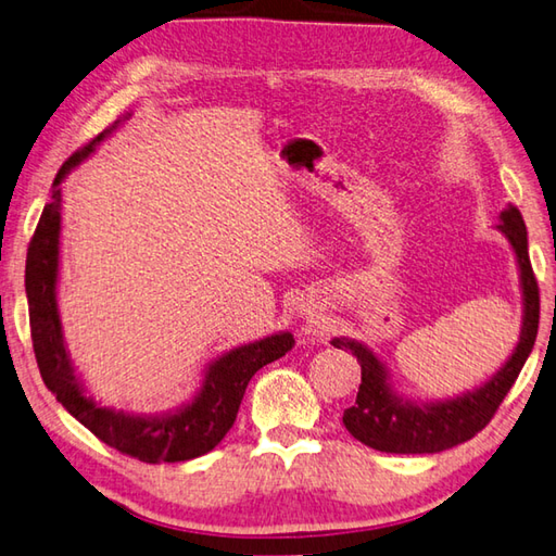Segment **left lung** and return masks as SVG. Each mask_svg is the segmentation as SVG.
Wrapping results in <instances>:
<instances>
[{
    "instance_id": "1",
    "label": "left lung",
    "mask_w": 556,
    "mask_h": 556,
    "mask_svg": "<svg viewBox=\"0 0 556 556\" xmlns=\"http://www.w3.org/2000/svg\"><path fill=\"white\" fill-rule=\"evenodd\" d=\"M498 229L516 249L522 295H526V319H522L518 349L513 351L504 368L491 377L481 390L467 392L465 396L450 402L416 406L392 394L384 368L372 351L358 341L333 339L331 343L337 349L351 351L361 363L358 396H355V404L343 412V426L349 428L355 441L380 450V453H441V450L455 447L475 438L494 418L513 382L518 380L522 365H526L532 345H535L540 327V288L528 254V229L516 205H508L501 213Z\"/></svg>"
}]
</instances>
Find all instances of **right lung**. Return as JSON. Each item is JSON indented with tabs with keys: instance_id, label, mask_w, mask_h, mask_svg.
<instances>
[{
	"instance_id": "right-lung-1",
	"label": "right lung",
	"mask_w": 556,
	"mask_h": 556,
	"mask_svg": "<svg viewBox=\"0 0 556 556\" xmlns=\"http://www.w3.org/2000/svg\"><path fill=\"white\" fill-rule=\"evenodd\" d=\"M99 132L79 148L60 166L52 181L50 203L43 207L38 227L30 237L26 254V298L30 319V341L40 377L55 400L77 418L81 426L128 457L140 463H184V459L201 457L223 441L229 428L235 426L239 404L244 400L247 384L256 370L282 358L295 339L292 333H276L256 343L242 345L217 358L205 372V382L191 404L176 408L174 414L160 416H132L97 406L84 396L81 387L72 370L65 343H62L60 317L55 305L58 282V242H60V181L72 166L79 164L97 142L103 140Z\"/></svg>"
}]
</instances>
